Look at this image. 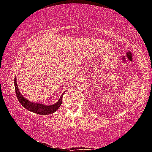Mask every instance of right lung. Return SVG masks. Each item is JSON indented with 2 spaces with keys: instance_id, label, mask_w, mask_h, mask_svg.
<instances>
[{
  "instance_id": "obj_1",
  "label": "right lung",
  "mask_w": 152,
  "mask_h": 152,
  "mask_svg": "<svg viewBox=\"0 0 152 152\" xmlns=\"http://www.w3.org/2000/svg\"><path fill=\"white\" fill-rule=\"evenodd\" d=\"M15 87L17 97L18 100H19V101L20 102V104H22V106H23L25 109L30 110V111L37 113V114L39 115H50L56 111V110L59 109V107H60L61 102H62L61 100H62L63 95L65 93V92H64V93L61 94L59 101L56 102V104L50 105H50L48 106V105H44L39 103H36V102H30L29 101H28V100H27L20 93L19 90L17 87L16 78L15 79Z\"/></svg>"
}]
</instances>
